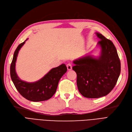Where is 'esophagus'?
Instances as JSON below:
<instances>
[{"instance_id":"obj_1","label":"esophagus","mask_w":132,"mask_h":132,"mask_svg":"<svg viewBox=\"0 0 132 132\" xmlns=\"http://www.w3.org/2000/svg\"><path fill=\"white\" fill-rule=\"evenodd\" d=\"M66 66H67V70H68V71H70V70H72V65H71V64H67Z\"/></svg>"}]
</instances>
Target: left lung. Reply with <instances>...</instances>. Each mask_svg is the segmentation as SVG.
<instances>
[{
	"instance_id": "1",
	"label": "left lung",
	"mask_w": 132,
	"mask_h": 132,
	"mask_svg": "<svg viewBox=\"0 0 132 132\" xmlns=\"http://www.w3.org/2000/svg\"><path fill=\"white\" fill-rule=\"evenodd\" d=\"M100 40V56L87 55L73 61V70L77 74L79 92L87 98H99L110 93L115 87L121 71V64L113 43L101 34L96 33Z\"/></svg>"
}]
</instances>
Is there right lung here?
<instances>
[{"instance_id": "obj_1", "label": "right lung", "mask_w": 132, "mask_h": 132, "mask_svg": "<svg viewBox=\"0 0 132 132\" xmlns=\"http://www.w3.org/2000/svg\"><path fill=\"white\" fill-rule=\"evenodd\" d=\"M18 45L14 53L10 66L11 78L19 93L28 100L34 102L48 100L55 94L59 81L67 72V67L64 64L51 69L42 79L33 82L22 81L15 72V62L21 47L25 42Z\"/></svg>"}]
</instances>
